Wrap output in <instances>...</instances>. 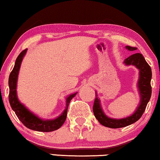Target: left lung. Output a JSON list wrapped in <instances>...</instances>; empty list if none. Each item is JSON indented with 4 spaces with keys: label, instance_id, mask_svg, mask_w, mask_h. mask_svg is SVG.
Listing matches in <instances>:
<instances>
[{
    "label": "left lung",
    "instance_id": "8db88e82",
    "mask_svg": "<svg viewBox=\"0 0 160 160\" xmlns=\"http://www.w3.org/2000/svg\"><path fill=\"white\" fill-rule=\"evenodd\" d=\"M126 48L129 51L136 50V47L126 46ZM126 65H134L139 70V79L138 82L139 94H140V103L136 111L133 114L122 119H112L107 117L101 107L100 100L98 98L97 92H95V98L93 104V113L95 118L98 120L102 126L111 128H122L134 123L141 118L146 109L148 103L151 97L152 88L150 85L152 78L151 68L144 59L141 53H135L132 55L123 62Z\"/></svg>",
    "mask_w": 160,
    "mask_h": 160
}]
</instances>
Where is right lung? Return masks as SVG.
Returning <instances> with one entry per match:
<instances>
[{
    "instance_id": "obj_1",
    "label": "right lung",
    "mask_w": 160,
    "mask_h": 160,
    "mask_svg": "<svg viewBox=\"0 0 160 160\" xmlns=\"http://www.w3.org/2000/svg\"><path fill=\"white\" fill-rule=\"evenodd\" d=\"M27 52V49H24L22 52L16 58L15 65L13 69L11 71L10 77H9V87H10V92H9V102L12 111L15 112L16 115L19 118V120L22 122L25 126L30 129L38 132H52L59 128L64 124L67 117L68 108L71 100L76 95V93L70 95L66 98V108L63 113L59 117L54 120H44L40 119L38 116L32 113L28 108L23 105L19 102L16 93V85H17V79L19 75L20 66L24 56Z\"/></svg>"
}]
</instances>
